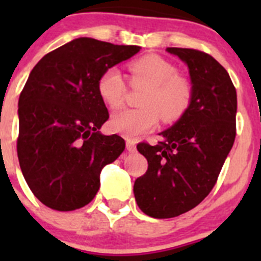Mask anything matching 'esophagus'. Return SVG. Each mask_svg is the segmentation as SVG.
<instances>
[{"instance_id": "obj_1", "label": "esophagus", "mask_w": 261, "mask_h": 261, "mask_svg": "<svg viewBox=\"0 0 261 261\" xmlns=\"http://www.w3.org/2000/svg\"><path fill=\"white\" fill-rule=\"evenodd\" d=\"M125 145H126V150L128 151H136V142L135 140H130V138H126L125 141Z\"/></svg>"}]
</instances>
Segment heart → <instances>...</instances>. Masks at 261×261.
Listing matches in <instances>:
<instances>
[{
  "instance_id": "obj_1",
  "label": "heart",
  "mask_w": 261,
  "mask_h": 261,
  "mask_svg": "<svg viewBox=\"0 0 261 261\" xmlns=\"http://www.w3.org/2000/svg\"><path fill=\"white\" fill-rule=\"evenodd\" d=\"M129 71L132 87L146 89L140 100L144 108L116 112L110 120L112 132L135 138L153 130L159 115L165 121H175L186 114L192 102V85L186 77L177 74L171 62L150 55L132 62ZM98 91L108 107L119 108L128 91L121 71L117 68L107 69L99 78Z\"/></svg>"
}]
</instances>
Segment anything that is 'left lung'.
Wrapping results in <instances>:
<instances>
[{"instance_id": "left-lung-1", "label": "left lung", "mask_w": 261, "mask_h": 261, "mask_svg": "<svg viewBox=\"0 0 261 261\" xmlns=\"http://www.w3.org/2000/svg\"><path fill=\"white\" fill-rule=\"evenodd\" d=\"M188 66L193 96L186 114L151 146L137 145L147 171L133 187L138 208L153 218L191 211L216 186L237 135V90L216 59L191 48H167Z\"/></svg>"}]
</instances>
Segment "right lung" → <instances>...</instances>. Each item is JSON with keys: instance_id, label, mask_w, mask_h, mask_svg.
Segmentation results:
<instances>
[{"instance_id": "right-lung-1", "label": "right lung", "mask_w": 261, "mask_h": 261, "mask_svg": "<svg viewBox=\"0 0 261 261\" xmlns=\"http://www.w3.org/2000/svg\"><path fill=\"white\" fill-rule=\"evenodd\" d=\"M140 49L78 38L47 53L30 73L18 102V159L30 190L48 208L89 204L102 168L125 149L120 136L99 132L110 115L98 82Z\"/></svg>"}]
</instances>
